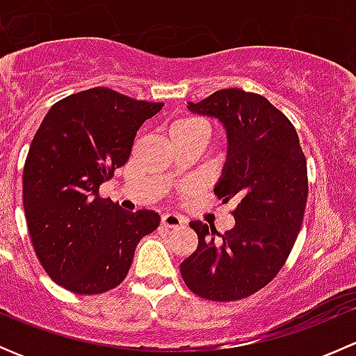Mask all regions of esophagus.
<instances>
[{"label":"esophagus","mask_w":356,"mask_h":356,"mask_svg":"<svg viewBox=\"0 0 356 356\" xmlns=\"http://www.w3.org/2000/svg\"><path fill=\"white\" fill-rule=\"evenodd\" d=\"M184 224H186V218L181 217V215H175V213L161 215V225H165V227L175 229V227H181V225Z\"/></svg>","instance_id":"34e87169"}]
</instances>
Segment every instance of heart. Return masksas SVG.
<instances>
[{"mask_svg":"<svg viewBox=\"0 0 356 356\" xmlns=\"http://www.w3.org/2000/svg\"><path fill=\"white\" fill-rule=\"evenodd\" d=\"M193 134L207 138V127H204L203 122L196 120V118H181V120H175L174 124L168 127V136H170V138H182V136Z\"/></svg>","mask_w":356,"mask_h":356,"instance_id":"b5f03b06","label":"heart"}]
</instances>
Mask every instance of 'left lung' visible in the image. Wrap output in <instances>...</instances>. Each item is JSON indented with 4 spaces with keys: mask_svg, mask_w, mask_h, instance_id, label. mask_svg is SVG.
<instances>
[{
    "mask_svg": "<svg viewBox=\"0 0 356 356\" xmlns=\"http://www.w3.org/2000/svg\"><path fill=\"white\" fill-rule=\"evenodd\" d=\"M188 108L224 125L227 160L213 191L236 204V224L217 242V229L193 220L198 248L181 264V275L204 300H241L265 288L288 260L307 207V160L294 125L264 96L229 88Z\"/></svg>",
    "mask_w": 356,
    "mask_h": 356,
    "instance_id": "8db88e82",
    "label": "left lung"
}]
</instances>
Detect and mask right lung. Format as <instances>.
Instances as JSON below:
<instances>
[{
	"instance_id": "add662e5",
	"label": "right lung",
	"mask_w": 356,
	"mask_h": 356,
	"mask_svg": "<svg viewBox=\"0 0 356 356\" xmlns=\"http://www.w3.org/2000/svg\"><path fill=\"white\" fill-rule=\"evenodd\" d=\"M161 108L92 88L60 99L42 118L25 160L24 210L35 254L62 288L113 289L138 243L160 225L155 211H124L98 191L127 161L139 127Z\"/></svg>"
}]
</instances>
